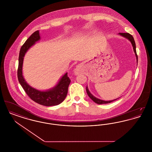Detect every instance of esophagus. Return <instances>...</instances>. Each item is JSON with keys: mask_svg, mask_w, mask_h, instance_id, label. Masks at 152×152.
Segmentation results:
<instances>
[{"mask_svg": "<svg viewBox=\"0 0 152 152\" xmlns=\"http://www.w3.org/2000/svg\"><path fill=\"white\" fill-rule=\"evenodd\" d=\"M81 70H82V65L80 64V65H77L76 66V68L75 69L74 72L76 75H78V74H79L81 72Z\"/></svg>", "mask_w": 152, "mask_h": 152, "instance_id": "34e87169", "label": "esophagus"}]
</instances>
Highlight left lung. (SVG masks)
<instances>
[{
	"mask_svg": "<svg viewBox=\"0 0 152 152\" xmlns=\"http://www.w3.org/2000/svg\"><path fill=\"white\" fill-rule=\"evenodd\" d=\"M119 35H121V36H123L125 38H126L127 39H128L130 42L131 44H132V46H133V51L135 53V55H136V60H137V62H138V56L137 55V53H136V43H135V42H134V38L130 34H129V33H119ZM86 91H87V93L88 96L94 101V102H96V104H108L110 103L112 101H115L117 99H115L113 100H110V101H104V100H100L98 98H96V97H94V95L91 94V92H89L88 87H86Z\"/></svg>",
	"mask_w": 152,
	"mask_h": 152,
	"instance_id": "1",
	"label": "left lung"
}]
</instances>
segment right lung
Listing matches in <instances>:
<instances>
[{
    "label": "right lung",
    "mask_w": 152,
    "mask_h": 152,
    "mask_svg": "<svg viewBox=\"0 0 152 152\" xmlns=\"http://www.w3.org/2000/svg\"><path fill=\"white\" fill-rule=\"evenodd\" d=\"M40 39L39 31L34 32L26 41L20 48L19 56V65L18 69V78L19 83L31 99L37 103L49 107L57 105L64 100L68 93V89L71 80L67 73L59 80L57 85L49 90L42 91L34 88L28 85L24 79L22 68L24 56L33 45Z\"/></svg>",
    "instance_id": "1"
}]
</instances>
